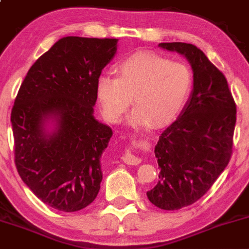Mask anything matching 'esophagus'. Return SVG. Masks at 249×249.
<instances>
[{
    "label": "esophagus",
    "instance_id": "1",
    "mask_svg": "<svg viewBox=\"0 0 249 249\" xmlns=\"http://www.w3.org/2000/svg\"><path fill=\"white\" fill-rule=\"evenodd\" d=\"M122 159H123V161L127 165H139L141 162L140 158H137L136 155L131 154V150H130V148L127 149V152L123 155Z\"/></svg>",
    "mask_w": 249,
    "mask_h": 249
}]
</instances>
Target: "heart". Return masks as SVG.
Listing matches in <instances>:
<instances>
[{"mask_svg":"<svg viewBox=\"0 0 249 249\" xmlns=\"http://www.w3.org/2000/svg\"><path fill=\"white\" fill-rule=\"evenodd\" d=\"M117 78L101 74L95 94L102 117L118 123L134 102L126 123L135 129L160 126L175 119L192 90V72L182 62L153 53H136L115 67Z\"/></svg>","mask_w":249,"mask_h":249,"instance_id":"1","label":"heart"}]
</instances>
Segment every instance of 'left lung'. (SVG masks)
Here are the masks:
<instances>
[{
  "label": "left lung",
  "instance_id": "8db88e82",
  "mask_svg": "<svg viewBox=\"0 0 249 249\" xmlns=\"http://www.w3.org/2000/svg\"><path fill=\"white\" fill-rule=\"evenodd\" d=\"M187 57L193 90L179 117L155 145L159 182L147 192L149 201L173 211L196 202L208 192L231 158L236 105L227 78L202 50L189 43H160Z\"/></svg>",
  "mask_w": 249,
  "mask_h": 249
}]
</instances>
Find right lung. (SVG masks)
Here are the masks:
<instances>
[{
    "label": "right lung",
    "mask_w": 249,
    "mask_h": 249,
    "mask_svg": "<svg viewBox=\"0 0 249 249\" xmlns=\"http://www.w3.org/2000/svg\"><path fill=\"white\" fill-rule=\"evenodd\" d=\"M118 39H59L27 72L11 114L16 166L41 201L76 212L97 196L112 129L94 117L95 84Z\"/></svg>",
    "instance_id": "1"
}]
</instances>
